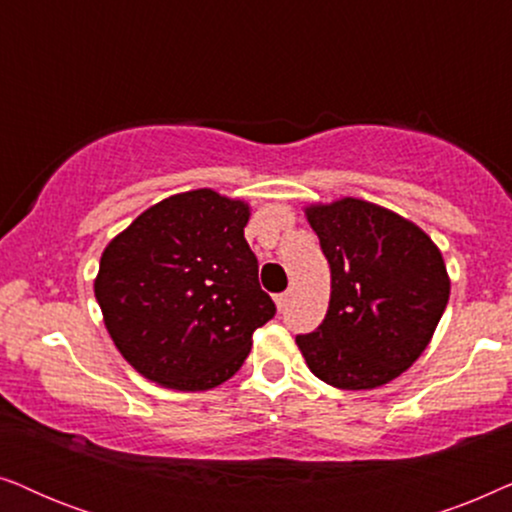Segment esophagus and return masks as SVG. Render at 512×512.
Returning <instances> with one entry per match:
<instances>
[{
  "instance_id": "esophagus-1",
  "label": "esophagus",
  "mask_w": 512,
  "mask_h": 512,
  "mask_svg": "<svg viewBox=\"0 0 512 512\" xmlns=\"http://www.w3.org/2000/svg\"><path fill=\"white\" fill-rule=\"evenodd\" d=\"M289 300H291V291H286V293H279V296L275 298V303H277L279 310H284V307L289 305Z\"/></svg>"
}]
</instances>
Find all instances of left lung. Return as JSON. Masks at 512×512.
<instances>
[{"label": "left lung", "mask_w": 512, "mask_h": 512, "mask_svg": "<svg viewBox=\"0 0 512 512\" xmlns=\"http://www.w3.org/2000/svg\"><path fill=\"white\" fill-rule=\"evenodd\" d=\"M331 265V300L317 331L298 335L307 368L338 389L396 380L433 338L450 275L417 223L359 198L305 205Z\"/></svg>", "instance_id": "obj_1"}]
</instances>
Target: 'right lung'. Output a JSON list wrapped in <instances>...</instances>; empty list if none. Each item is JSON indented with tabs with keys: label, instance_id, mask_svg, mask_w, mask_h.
Returning <instances> with one entry per match:
<instances>
[{
	"label": "right lung",
	"instance_id": "1",
	"mask_svg": "<svg viewBox=\"0 0 512 512\" xmlns=\"http://www.w3.org/2000/svg\"><path fill=\"white\" fill-rule=\"evenodd\" d=\"M251 207L212 188L156 202L102 251L95 298L125 361L165 389L207 391L275 314L244 240Z\"/></svg>",
	"mask_w": 512,
	"mask_h": 512
}]
</instances>
